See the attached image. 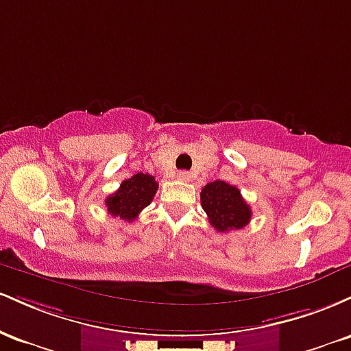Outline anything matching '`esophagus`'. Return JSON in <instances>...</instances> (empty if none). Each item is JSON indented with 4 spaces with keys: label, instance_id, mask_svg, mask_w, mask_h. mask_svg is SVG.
Segmentation results:
<instances>
[{
    "label": "esophagus",
    "instance_id": "obj_1",
    "mask_svg": "<svg viewBox=\"0 0 351 351\" xmlns=\"http://www.w3.org/2000/svg\"><path fill=\"white\" fill-rule=\"evenodd\" d=\"M176 178H178L180 181H189L191 180V175H189L188 171H178L176 173Z\"/></svg>",
    "mask_w": 351,
    "mask_h": 351
}]
</instances>
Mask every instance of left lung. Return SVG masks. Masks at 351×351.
<instances>
[{
	"mask_svg": "<svg viewBox=\"0 0 351 351\" xmlns=\"http://www.w3.org/2000/svg\"><path fill=\"white\" fill-rule=\"evenodd\" d=\"M201 206L211 226L219 232L243 229L251 221V206L236 186L216 180L201 189Z\"/></svg>",
	"mask_w": 351,
	"mask_h": 351,
	"instance_id": "8db88e82",
	"label": "left lung"
}]
</instances>
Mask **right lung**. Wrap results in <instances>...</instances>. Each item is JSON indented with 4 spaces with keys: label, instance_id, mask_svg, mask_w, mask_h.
I'll return each mask as SVG.
<instances>
[{
    "label": "right lung",
    "instance_id": "add662e5",
    "mask_svg": "<svg viewBox=\"0 0 351 351\" xmlns=\"http://www.w3.org/2000/svg\"><path fill=\"white\" fill-rule=\"evenodd\" d=\"M158 183L155 176L148 173H136L132 178L122 181L120 188L107 196L106 206L112 216H119L123 221H134L143 208L152 203Z\"/></svg>",
    "mask_w": 351,
    "mask_h": 351
}]
</instances>
